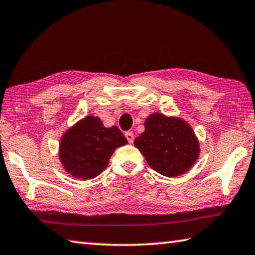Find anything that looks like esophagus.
Returning <instances> with one entry per match:
<instances>
[{
	"label": "esophagus",
	"mask_w": 255,
	"mask_h": 255,
	"mask_svg": "<svg viewBox=\"0 0 255 255\" xmlns=\"http://www.w3.org/2000/svg\"><path fill=\"white\" fill-rule=\"evenodd\" d=\"M125 136H126L128 143L131 144L133 141V133L131 131H127V132H125Z\"/></svg>",
	"instance_id": "obj_1"
}]
</instances>
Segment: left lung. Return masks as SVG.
I'll return each instance as SVG.
<instances>
[{
    "label": "left lung",
    "instance_id": "8db88e82",
    "mask_svg": "<svg viewBox=\"0 0 255 255\" xmlns=\"http://www.w3.org/2000/svg\"><path fill=\"white\" fill-rule=\"evenodd\" d=\"M145 130L133 140L153 170L169 178L185 173L200 154L191 126L179 117L154 112L145 120Z\"/></svg>",
    "mask_w": 255,
    "mask_h": 255
}]
</instances>
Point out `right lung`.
Listing matches in <instances>:
<instances>
[{"mask_svg": "<svg viewBox=\"0 0 255 255\" xmlns=\"http://www.w3.org/2000/svg\"><path fill=\"white\" fill-rule=\"evenodd\" d=\"M127 143L118 127L107 128L99 117L86 116L63 133L59 161L73 178L94 179L108 166L115 150Z\"/></svg>", "mask_w": 255, "mask_h": 255, "instance_id": "1", "label": "right lung"}]
</instances>
